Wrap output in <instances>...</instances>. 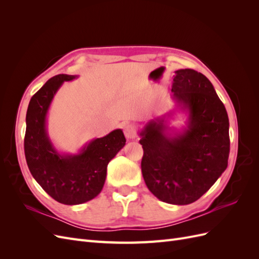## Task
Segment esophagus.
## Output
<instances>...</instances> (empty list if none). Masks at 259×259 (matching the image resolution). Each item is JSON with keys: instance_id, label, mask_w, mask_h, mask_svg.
<instances>
[{"instance_id": "obj_1", "label": "esophagus", "mask_w": 259, "mask_h": 259, "mask_svg": "<svg viewBox=\"0 0 259 259\" xmlns=\"http://www.w3.org/2000/svg\"><path fill=\"white\" fill-rule=\"evenodd\" d=\"M136 125L127 124L124 127V135L127 139H134L136 137Z\"/></svg>"}]
</instances>
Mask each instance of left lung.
<instances>
[{
  "label": "left lung",
  "instance_id": "1",
  "mask_svg": "<svg viewBox=\"0 0 259 259\" xmlns=\"http://www.w3.org/2000/svg\"><path fill=\"white\" fill-rule=\"evenodd\" d=\"M175 108L139 132L145 183L159 200L187 205L200 199L228 166L229 119L207 77L193 69L175 71ZM187 116L182 129L169 128L176 112Z\"/></svg>",
  "mask_w": 259,
  "mask_h": 259
}]
</instances>
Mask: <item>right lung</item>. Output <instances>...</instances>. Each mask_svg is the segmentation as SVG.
I'll return each mask as SVG.
<instances>
[{
    "label": "right lung",
    "instance_id": "obj_1",
    "mask_svg": "<svg viewBox=\"0 0 259 259\" xmlns=\"http://www.w3.org/2000/svg\"><path fill=\"white\" fill-rule=\"evenodd\" d=\"M77 75L52 77L31 98L26 115L25 155L30 173L43 190L66 205L82 204L103 190L107 166L125 146L121 128L86 143L76 153L57 150L49 136L48 114L64 82Z\"/></svg>",
    "mask_w": 259,
    "mask_h": 259
}]
</instances>
